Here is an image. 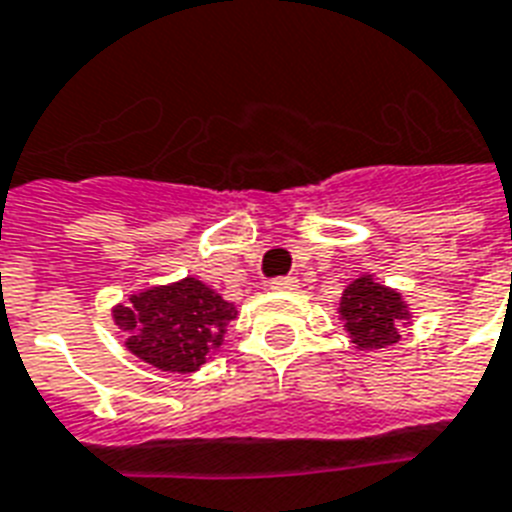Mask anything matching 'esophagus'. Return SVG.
Returning <instances> with one entry per match:
<instances>
[{
  "label": "esophagus",
  "mask_w": 512,
  "mask_h": 512,
  "mask_svg": "<svg viewBox=\"0 0 512 512\" xmlns=\"http://www.w3.org/2000/svg\"><path fill=\"white\" fill-rule=\"evenodd\" d=\"M271 289H276V292H292V289H297V279H295V276L273 279L271 281Z\"/></svg>",
  "instance_id": "1"
}]
</instances>
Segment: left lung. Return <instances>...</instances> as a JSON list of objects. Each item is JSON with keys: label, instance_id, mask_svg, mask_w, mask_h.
Masks as SVG:
<instances>
[{"label": "left lung", "instance_id": "obj_1", "mask_svg": "<svg viewBox=\"0 0 512 512\" xmlns=\"http://www.w3.org/2000/svg\"><path fill=\"white\" fill-rule=\"evenodd\" d=\"M340 321L358 350H382L401 340V327L412 324V308L398 289L361 273L340 297Z\"/></svg>", "mask_w": 512, "mask_h": 512}]
</instances>
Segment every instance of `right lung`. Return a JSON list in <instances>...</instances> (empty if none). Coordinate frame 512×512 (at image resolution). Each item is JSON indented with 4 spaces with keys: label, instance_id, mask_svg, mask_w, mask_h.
I'll use <instances>...</instances> for the list:
<instances>
[{
    "label": "right lung",
    "instance_id": "obj_1",
    "mask_svg": "<svg viewBox=\"0 0 512 512\" xmlns=\"http://www.w3.org/2000/svg\"><path fill=\"white\" fill-rule=\"evenodd\" d=\"M236 316V305L196 276L138 289L111 308L124 348L172 374L199 372L212 361Z\"/></svg>",
    "mask_w": 512,
    "mask_h": 512
}]
</instances>
